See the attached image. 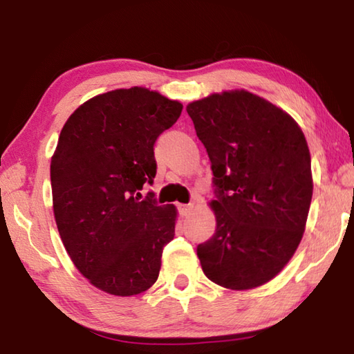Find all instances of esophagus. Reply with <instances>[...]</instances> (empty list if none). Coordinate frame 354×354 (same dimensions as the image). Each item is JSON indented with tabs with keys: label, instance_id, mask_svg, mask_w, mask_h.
<instances>
[{
	"label": "esophagus",
	"instance_id": "1",
	"mask_svg": "<svg viewBox=\"0 0 354 354\" xmlns=\"http://www.w3.org/2000/svg\"><path fill=\"white\" fill-rule=\"evenodd\" d=\"M192 205H179L178 206V211H179V215H183V217H187V215L192 212Z\"/></svg>",
	"mask_w": 354,
	"mask_h": 354
}]
</instances>
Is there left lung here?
I'll list each match as a JSON object with an SVG mask.
<instances>
[{
    "mask_svg": "<svg viewBox=\"0 0 354 354\" xmlns=\"http://www.w3.org/2000/svg\"><path fill=\"white\" fill-rule=\"evenodd\" d=\"M215 187L214 236L196 247L212 283L248 290L290 261L313 200L308 142L298 123L247 91L212 93L187 106Z\"/></svg>",
    "mask_w": 354,
    "mask_h": 354,
    "instance_id": "obj_1",
    "label": "left lung"
}]
</instances>
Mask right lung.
Segmentation results:
<instances>
[{
    "label": "right lung",
    "instance_id": "obj_1",
    "mask_svg": "<svg viewBox=\"0 0 354 354\" xmlns=\"http://www.w3.org/2000/svg\"><path fill=\"white\" fill-rule=\"evenodd\" d=\"M183 104L145 87L97 95L71 113L51 158L53 211L62 243L88 283L117 297L148 290L175 237L176 207L158 206L154 143Z\"/></svg>",
    "mask_w": 354,
    "mask_h": 354
}]
</instances>
